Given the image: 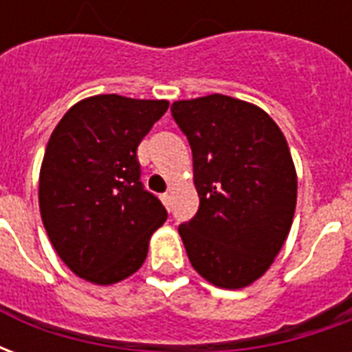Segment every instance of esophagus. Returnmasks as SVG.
Returning a JSON list of instances; mask_svg holds the SVG:
<instances>
[{
  "mask_svg": "<svg viewBox=\"0 0 352 352\" xmlns=\"http://www.w3.org/2000/svg\"><path fill=\"white\" fill-rule=\"evenodd\" d=\"M160 199H162V204L168 207V209H169V207H171V196H169L168 192H164V194H162V196H160Z\"/></svg>",
  "mask_w": 352,
  "mask_h": 352,
  "instance_id": "esophagus-1",
  "label": "esophagus"
}]
</instances>
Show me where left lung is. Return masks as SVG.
Returning <instances> with one entry per match:
<instances>
[{"label": "left lung", "mask_w": 352, "mask_h": 352, "mask_svg": "<svg viewBox=\"0 0 352 352\" xmlns=\"http://www.w3.org/2000/svg\"><path fill=\"white\" fill-rule=\"evenodd\" d=\"M192 148L198 213L179 226L194 270L221 288L262 277L287 239L298 179L279 126L252 103L222 94L175 101Z\"/></svg>", "instance_id": "left-lung-1"}]
</instances>
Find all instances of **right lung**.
<instances>
[{"instance_id": "1", "label": "right lung", "mask_w": 352, "mask_h": 352, "mask_svg": "<svg viewBox=\"0 0 352 352\" xmlns=\"http://www.w3.org/2000/svg\"><path fill=\"white\" fill-rule=\"evenodd\" d=\"M166 100L101 94L75 103L49 139L39 209L58 256L80 279L113 285L143 265L168 219L145 190L138 146L168 111Z\"/></svg>"}]
</instances>
